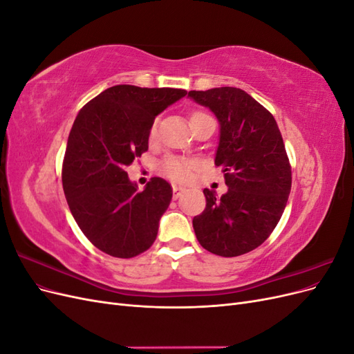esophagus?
Instances as JSON below:
<instances>
[{
	"instance_id": "1",
	"label": "esophagus",
	"mask_w": 354,
	"mask_h": 354,
	"mask_svg": "<svg viewBox=\"0 0 354 354\" xmlns=\"http://www.w3.org/2000/svg\"><path fill=\"white\" fill-rule=\"evenodd\" d=\"M187 189L186 187H183V186H173V194H174V198L177 199V198H180V195L181 194H185V192H186Z\"/></svg>"
}]
</instances>
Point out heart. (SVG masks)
Returning a JSON list of instances; mask_svg holds the SVG:
<instances>
[{
    "mask_svg": "<svg viewBox=\"0 0 354 354\" xmlns=\"http://www.w3.org/2000/svg\"><path fill=\"white\" fill-rule=\"evenodd\" d=\"M202 115H205V113H202V112L194 113L190 118V121L195 120V118H198V116H202ZM149 136H151V140H153V138L156 137V122L152 125ZM160 169H162V173L167 177H169L171 180L186 181L190 177L192 162H190V160H186V159L178 158V156H168V158L164 159L162 165H160Z\"/></svg>",
    "mask_w": 354,
    "mask_h": 354,
    "instance_id": "obj_1",
    "label": "heart"
}]
</instances>
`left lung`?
Returning <instances> with one entry per match:
<instances>
[{
  "label": "left lung",
  "instance_id": "8db88e82",
  "mask_svg": "<svg viewBox=\"0 0 354 354\" xmlns=\"http://www.w3.org/2000/svg\"><path fill=\"white\" fill-rule=\"evenodd\" d=\"M220 124L217 167L227 192L203 189L207 207L194 218L199 243L221 257H238L260 246L279 223L291 192V165L273 115L234 87L189 91Z\"/></svg>",
  "mask_w": 354,
  "mask_h": 354
}]
</instances>
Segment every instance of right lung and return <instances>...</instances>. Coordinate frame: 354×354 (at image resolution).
I'll use <instances>...</instances> for the list:
<instances>
[{
    "label": "right lung",
    "mask_w": 354,
    "mask_h": 354,
    "mask_svg": "<svg viewBox=\"0 0 354 354\" xmlns=\"http://www.w3.org/2000/svg\"><path fill=\"white\" fill-rule=\"evenodd\" d=\"M186 94L115 85L75 118L63 159V190L75 221L100 251L131 259L155 242L173 189L153 177L140 192L125 167L149 149L155 118Z\"/></svg>",
    "instance_id": "add662e5"
}]
</instances>
